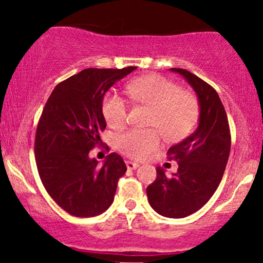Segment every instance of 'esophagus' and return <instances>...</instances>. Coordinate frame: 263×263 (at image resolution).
Here are the masks:
<instances>
[{
  "instance_id": "esophagus-1",
  "label": "esophagus",
  "mask_w": 263,
  "mask_h": 263,
  "mask_svg": "<svg viewBox=\"0 0 263 263\" xmlns=\"http://www.w3.org/2000/svg\"><path fill=\"white\" fill-rule=\"evenodd\" d=\"M126 165H127V170H131V171L137 170V168L140 167V164H138V163H136V162H131V161H127V162H126Z\"/></svg>"
}]
</instances>
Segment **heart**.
Wrapping results in <instances>:
<instances>
[{"label": "heart", "instance_id": "heart-1", "mask_svg": "<svg viewBox=\"0 0 263 263\" xmlns=\"http://www.w3.org/2000/svg\"><path fill=\"white\" fill-rule=\"evenodd\" d=\"M127 92L134 101L152 107L149 126L161 129L168 140L185 137L198 121L197 99L162 75H146L132 80L127 85ZM102 112L108 126L119 128L127 121L128 102L119 92L110 91L102 101ZM157 128L127 129L117 136V147L131 158H147L162 143V135Z\"/></svg>", "mask_w": 263, "mask_h": 263}]
</instances>
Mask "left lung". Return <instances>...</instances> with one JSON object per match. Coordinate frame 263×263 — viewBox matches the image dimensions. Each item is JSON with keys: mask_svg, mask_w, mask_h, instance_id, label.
I'll use <instances>...</instances> for the list:
<instances>
[{"mask_svg": "<svg viewBox=\"0 0 263 263\" xmlns=\"http://www.w3.org/2000/svg\"><path fill=\"white\" fill-rule=\"evenodd\" d=\"M197 92L200 115L198 128L168 149V159L178 162V171L165 176L161 167L147 186L151 206L167 218L180 219L203 208L218 189L231 147L226 111L218 92L185 69L172 68Z\"/></svg>", "mask_w": 263, "mask_h": 263, "instance_id": "8db88e82", "label": "left lung"}]
</instances>
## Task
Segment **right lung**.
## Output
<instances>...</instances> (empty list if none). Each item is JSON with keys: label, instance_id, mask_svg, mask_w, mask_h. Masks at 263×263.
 <instances>
[{"label": "right lung", "instance_id": "obj_1", "mask_svg": "<svg viewBox=\"0 0 263 263\" xmlns=\"http://www.w3.org/2000/svg\"><path fill=\"white\" fill-rule=\"evenodd\" d=\"M137 69H84L54 87L38 121L34 155L45 190L62 209L78 218L96 216L114 201L125 162L110 153L102 165L89 152L100 146L106 128L105 93Z\"/></svg>", "mask_w": 263, "mask_h": 263}]
</instances>
